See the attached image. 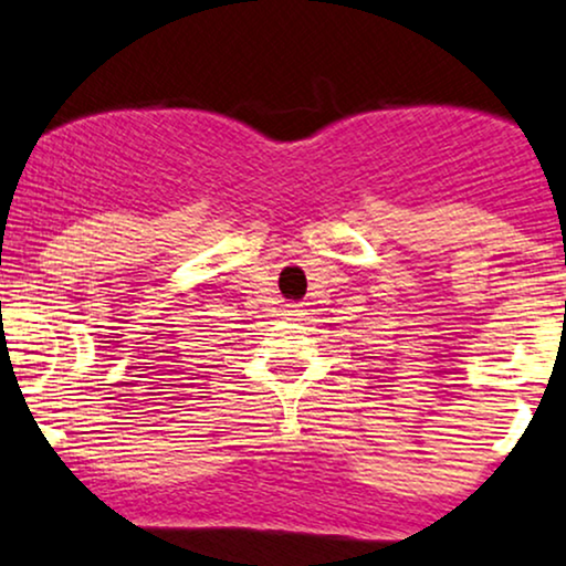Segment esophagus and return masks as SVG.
I'll return each mask as SVG.
<instances>
[{
	"label": "esophagus",
	"mask_w": 566,
	"mask_h": 566,
	"mask_svg": "<svg viewBox=\"0 0 566 566\" xmlns=\"http://www.w3.org/2000/svg\"><path fill=\"white\" fill-rule=\"evenodd\" d=\"M300 313H303L300 305H287V316H300Z\"/></svg>",
	"instance_id": "34e87169"
}]
</instances>
